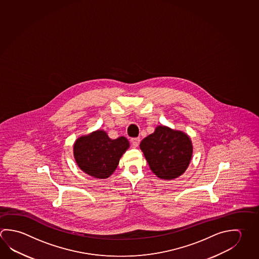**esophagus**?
<instances>
[{
	"label": "esophagus",
	"mask_w": 259,
	"mask_h": 259,
	"mask_svg": "<svg viewBox=\"0 0 259 259\" xmlns=\"http://www.w3.org/2000/svg\"><path fill=\"white\" fill-rule=\"evenodd\" d=\"M131 142L132 144L135 146H138L140 144V138L139 137H134V138H131Z\"/></svg>",
	"instance_id": "obj_1"
}]
</instances>
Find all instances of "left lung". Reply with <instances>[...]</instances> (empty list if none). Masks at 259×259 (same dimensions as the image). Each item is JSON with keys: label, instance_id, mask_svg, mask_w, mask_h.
<instances>
[{"label": "left lung", "instance_id": "left-lung-1", "mask_svg": "<svg viewBox=\"0 0 259 259\" xmlns=\"http://www.w3.org/2000/svg\"><path fill=\"white\" fill-rule=\"evenodd\" d=\"M140 148L154 175L166 180L186 171L193 153L188 136L165 126L155 128L154 134L142 140Z\"/></svg>", "mask_w": 259, "mask_h": 259}]
</instances>
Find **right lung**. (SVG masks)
I'll list each match as a JSON object with an SVG mask.
<instances>
[{"label":"right lung","mask_w":259,"mask_h":259,"mask_svg":"<svg viewBox=\"0 0 259 259\" xmlns=\"http://www.w3.org/2000/svg\"><path fill=\"white\" fill-rule=\"evenodd\" d=\"M128 147L129 142L124 136L111 139L105 132L98 130L78 138L73 154L83 172L96 178H107L114 172Z\"/></svg>","instance_id":"obj_1"}]
</instances>
